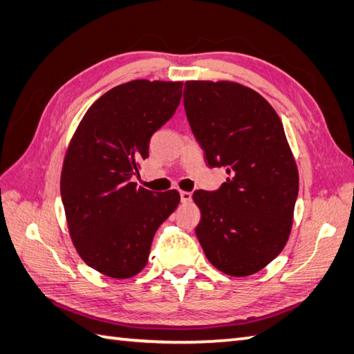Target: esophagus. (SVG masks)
<instances>
[{
	"label": "esophagus",
	"mask_w": 354,
	"mask_h": 354,
	"mask_svg": "<svg viewBox=\"0 0 354 354\" xmlns=\"http://www.w3.org/2000/svg\"><path fill=\"white\" fill-rule=\"evenodd\" d=\"M179 194H181V202H184V204H187V202L192 201V193L190 192H181Z\"/></svg>",
	"instance_id": "34e87169"
}]
</instances>
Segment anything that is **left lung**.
Listing matches in <instances>:
<instances>
[{"mask_svg":"<svg viewBox=\"0 0 354 354\" xmlns=\"http://www.w3.org/2000/svg\"><path fill=\"white\" fill-rule=\"evenodd\" d=\"M184 108L209 167L227 169L214 192L196 190V236L214 268L246 277L288 242L298 170L281 120L254 89L234 82H185Z\"/></svg>","mask_w":354,"mask_h":354,"instance_id":"1","label":"left lung"}]
</instances>
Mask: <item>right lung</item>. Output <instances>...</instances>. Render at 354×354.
<instances>
[{"label":"right lung","mask_w":354,"mask_h":354,"mask_svg":"<svg viewBox=\"0 0 354 354\" xmlns=\"http://www.w3.org/2000/svg\"><path fill=\"white\" fill-rule=\"evenodd\" d=\"M183 82L132 80L104 93L66 150L61 196L73 243L88 266L112 278L147 265L156 230L175 212L176 190L132 183L149 156L150 137L175 114Z\"/></svg>","instance_id":"add662e5"}]
</instances>
